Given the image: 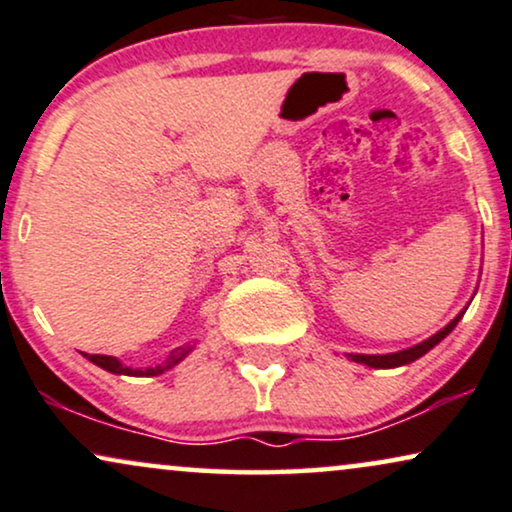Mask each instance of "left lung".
Wrapping results in <instances>:
<instances>
[{"label": "left lung", "instance_id": "left-lung-1", "mask_svg": "<svg viewBox=\"0 0 512 512\" xmlns=\"http://www.w3.org/2000/svg\"><path fill=\"white\" fill-rule=\"evenodd\" d=\"M463 314H465V309H463L461 314L456 316L454 321L446 323L442 331L435 333V335H432V338H428V340L418 342V345H413V347H409V349H401V352H394V354H347V359L357 361V364H366V366H371V368H397V366H406V364H411V361H416V359L423 357V354H428L430 349L435 347V345H439V342H442V340L446 338V335L454 331L456 323L461 321Z\"/></svg>", "mask_w": 512, "mask_h": 512}]
</instances>
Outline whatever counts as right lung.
Here are the masks:
<instances>
[{
  "instance_id": "1",
  "label": "right lung",
  "mask_w": 512,
  "mask_h": 512,
  "mask_svg": "<svg viewBox=\"0 0 512 512\" xmlns=\"http://www.w3.org/2000/svg\"><path fill=\"white\" fill-rule=\"evenodd\" d=\"M189 352H191V347H177V349H172L170 357H167V359L163 361V364L146 368V371H141V368L122 366V361H118L115 357H106V354H84V357L92 361V364L101 366L103 371H108V373H115V375H137V378H139V375H160V373L170 371V368L177 366L179 361L184 359Z\"/></svg>"
}]
</instances>
